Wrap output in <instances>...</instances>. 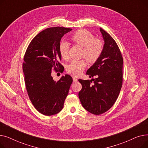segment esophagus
<instances>
[{
    "label": "esophagus",
    "instance_id": "obj_1",
    "mask_svg": "<svg viewBox=\"0 0 148 148\" xmlns=\"http://www.w3.org/2000/svg\"><path fill=\"white\" fill-rule=\"evenodd\" d=\"M77 80H78V79H77V78H76V77H73V82H77Z\"/></svg>",
    "mask_w": 148,
    "mask_h": 148
}]
</instances>
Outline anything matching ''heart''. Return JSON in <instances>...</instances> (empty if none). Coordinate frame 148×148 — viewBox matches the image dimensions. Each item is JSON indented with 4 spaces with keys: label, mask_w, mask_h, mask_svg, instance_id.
<instances>
[{
    "label": "heart",
    "mask_w": 148,
    "mask_h": 148,
    "mask_svg": "<svg viewBox=\"0 0 148 148\" xmlns=\"http://www.w3.org/2000/svg\"><path fill=\"white\" fill-rule=\"evenodd\" d=\"M71 40L75 43L83 47L82 56L89 63H94L101 55L103 51V42L95 39L88 30L80 29L76 31L71 36ZM59 52L61 57L66 59L69 55V44L66 41H62L59 44ZM86 66L84 60H73L67 67V71L73 76L79 75Z\"/></svg>",
    "instance_id": "obj_1"
}]
</instances>
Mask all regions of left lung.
Instances as JSON below:
<instances>
[{
    "label": "left lung",
    "instance_id": "obj_1",
    "mask_svg": "<svg viewBox=\"0 0 148 148\" xmlns=\"http://www.w3.org/2000/svg\"><path fill=\"white\" fill-rule=\"evenodd\" d=\"M104 44L99 58L86 72L95 79H79L82 88L79 97L83 107L94 114L105 113L117 99L122 85L123 58L114 39L99 28ZM94 82L92 85L91 83Z\"/></svg>",
    "mask_w": 148,
    "mask_h": 148
}]
</instances>
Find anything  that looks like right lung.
Here are the masks:
<instances>
[{
  "mask_svg": "<svg viewBox=\"0 0 148 148\" xmlns=\"http://www.w3.org/2000/svg\"><path fill=\"white\" fill-rule=\"evenodd\" d=\"M72 29L47 28L39 33L29 44L24 56L23 71L29 97L36 109L42 114L51 116L60 112L73 83L65 74L58 82L51 75L52 70L64 68L59 62L61 38Z\"/></svg>",
  "mask_w": 148,
  "mask_h": 148,
  "instance_id": "1",
  "label": "right lung"
}]
</instances>
